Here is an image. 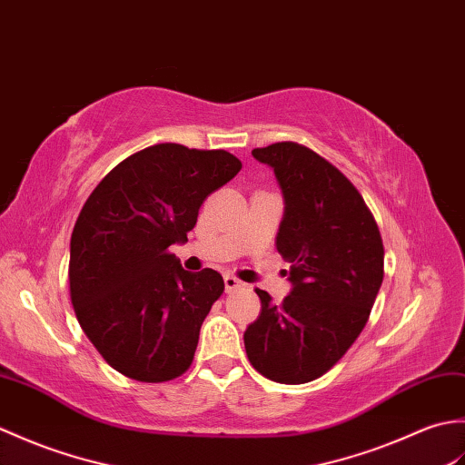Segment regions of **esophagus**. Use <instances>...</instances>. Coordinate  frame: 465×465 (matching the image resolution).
<instances>
[{
	"label": "esophagus",
	"mask_w": 465,
	"mask_h": 465,
	"mask_svg": "<svg viewBox=\"0 0 465 465\" xmlns=\"http://www.w3.org/2000/svg\"><path fill=\"white\" fill-rule=\"evenodd\" d=\"M241 286H242V282H241L236 276H232V274H226V276H224V288H226V292H232V291H236V288H241Z\"/></svg>",
	"instance_id": "esophagus-1"
}]
</instances>
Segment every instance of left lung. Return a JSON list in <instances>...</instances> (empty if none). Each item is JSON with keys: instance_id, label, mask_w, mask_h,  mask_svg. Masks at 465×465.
I'll return each mask as SVG.
<instances>
[{"instance_id": "left-lung-1", "label": "left lung", "mask_w": 465, "mask_h": 465, "mask_svg": "<svg viewBox=\"0 0 465 465\" xmlns=\"http://www.w3.org/2000/svg\"><path fill=\"white\" fill-rule=\"evenodd\" d=\"M281 184L276 251L291 262L282 304L256 288L262 311L246 328L252 368L281 384L326 374L362 332L384 278V244L362 194L334 164L292 141L254 149Z\"/></svg>"}]
</instances>
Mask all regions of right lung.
<instances>
[{
  "label": "right lung",
  "instance_id": "obj_1",
  "mask_svg": "<svg viewBox=\"0 0 465 465\" xmlns=\"http://www.w3.org/2000/svg\"><path fill=\"white\" fill-rule=\"evenodd\" d=\"M241 169L223 149L161 143L121 161L85 201L71 234V302L123 376L157 384L193 364L224 282L213 268L184 271L169 246L187 241L203 201Z\"/></svg>",
  "mask_w": 465,
  "mask_h": 465
}]
</instances>
